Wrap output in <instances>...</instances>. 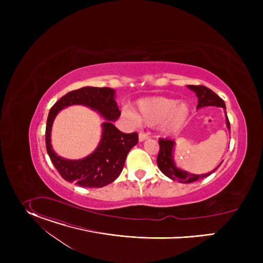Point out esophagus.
<instances>
[{"instance_id":"esophagus-1","label":"esophagus","mask_w":263,"mask_h":263,"mask_svg":"<svg viewBox=\"0 0 263 263\" xmlns=\"http://www.w3.org/2000/svg\"><path fill=\"white\" fill-rule=\"evenodd\" d=\"M147 138H148V135L145 134V133H143V132H140V133L138 134V139H139V141H143V140H145V139H147Z\"/></svg>"}]
</instances>
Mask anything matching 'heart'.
<instances>
[{
    "instance_id": "obj_1",
    "label": "heart",
    "mask_w": 263,
    "mask_h": 263,
    "mask_svg": "<svg viewBox=\"0 0 263 263\" xmlns=\"http://www.w3.org/2000/svg\"><path fill=\"white\" fill-rule=\"evenodd\" d=\"M124 115L134 123L145 126H157L164 134L178 132L190 116V106L176 99L153 97L139 100L135 112L127 109Z\"/></svg>"
}]
</instances>
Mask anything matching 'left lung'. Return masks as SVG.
Here are the masks:
<instances>
[{
    "label": "left lung",
    "instance_id": "obj_1",
    "mask_svg": "<svg viewBox=\"0 0 263 263\" xmlns=\"http://www.w3.org/2000/svg\"><path fill=\"white\" fill-rule=\"evenodd\" d=\"M187 87L192 89L193 91H195L198 97L199 103L197 108H201L205 106H216V107H221L223 109H226L224 102L208 87L203 85H189ZM226 125H227V128L230 130V122L227 116H226ZM159 146L160 148L157 156V164L159 170L170 179L174 181H178L180 183H192L199 179L206 178L210 176L213 172H215L217 167L221 164L220 163L216 168H214L212 172L207 174H203V175L190 174L185 171L178 168L174 162V159H173V151L175 146L174 140L167 139V138L165 139L159 138Z\"/></svg>",
    "mask_w": 263,
    "mask_h": 263
}]
</instances>
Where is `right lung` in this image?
I'll list each match as a JSON object with an SVG mask.
<instances>
[{
  "label": "right lung",
  "mask_w": 263,
  "mask_h": 263,
  "mask_svg": "<svg viewBox=\"0 0 263 263\" xmlns=\"http://www.w3.org/2000/svg\"><path fill=\"white\" fill-rule=\"evenodd\" d=\"M115 89L109 87H82L59 99L51 108L46 127L47 151L60 176L76 182L82 187H103L114 182L122 173L130 149L137 144L136 132L126 134L112 122L117 121L121 111L115 100ZM70 104H84L98 110L107 121L102 124L103 132L98 147L89 156L80 161H68L58 157L51 148L50 131L58 112Z\"/></svg>",
  "instance_id": "add662e5"
}]
</instances>
